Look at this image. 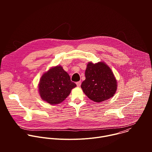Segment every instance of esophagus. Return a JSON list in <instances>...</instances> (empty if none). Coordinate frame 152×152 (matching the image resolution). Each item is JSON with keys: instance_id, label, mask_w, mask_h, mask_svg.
<instances>
[{"instance_id": "obj_1", "label": "esophagus", "mask_w": 152, "mask_h": 152, "mask_svg": "<svg viewBox=\"0 0 152 152\" xmlns=\"http://www.w3.org/2000/svg\"><path fill=\"white\" fill-rule=\"evenodd\" d=\"M76 83V85H77V86H78V87H79V86H80L81 82H80V81H78V82H77Z\"/></svg>"}]
</instances>
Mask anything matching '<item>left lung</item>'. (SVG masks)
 <instances>
[{"mask_svg": "<svg viewBox=\"0 0 152 152\" xmlns=\"http://www.w3.org/2000/svg\"><path fill=\"white\" fill-rule=\"evenodd\" d=\"M85 80L81 84L83 93L95 102L113 97L117 89V80L109 66L104 62H89L85 70Z\"/></svg>", "mask_w": 152, "mask_h": 152, "instance_id": "8db88e82", "label": "left lung"}]
</instances>
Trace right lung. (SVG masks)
I'll return each mask as SVG.
<instances>
[{"mask_svg":"<svg viewBox=\"0 0 152 152\" xmlns=\"http://www.w3.org/2000/svg\"><path fill=\"white\" fill-rule=\"evenodd\" d=\"M76 85L61 66L50 69L43 74L38 84L42 100L50 104H56L66 99Z\"/></svg>","mask_w":152,"mask_h":152,"instance_id":"right-lung-1","label":"right lung"}]
</instances>
